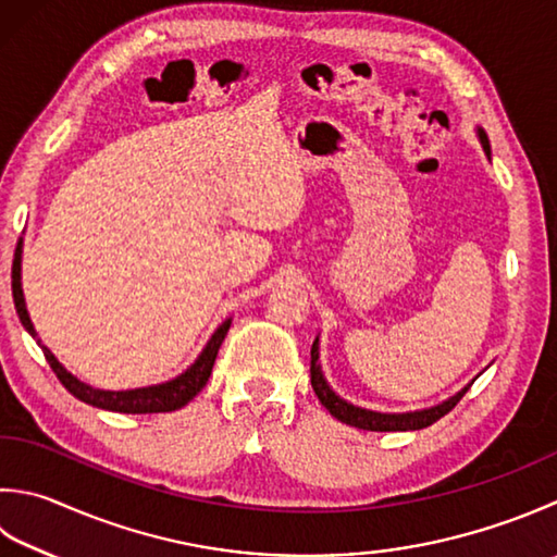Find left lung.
I'll use <instances>...</instances> for the list:
<instances>
[{
  "mask_svg": "<svg viewBox=\"0 0 557 557\" xmlns=\"http://www.w3.org/2000/svg\"><path fill=\"white\" fill-rule=\"evenodd\" d=\"M480 143L485 152L490 154V140L487 135L480 131ZM320 349H318V339L312 342V349H310V383H312V391L318 395V400L330 409L332 417H337L339 422L356 426V429H363V432H414V429H424L429 424H434L436 419H442L444 414H448L450 409H454L460 397L468 393V387H463L458 395L448 397L446 403L436 405V407H429V409H419V412H407V414H381V412H371V409H361V407H354L346 400H342L339 395L332 393V387L324 383L322 371H320Z\"/></svg>",
  "mask_w": 557,
  "mask_h": 557,
  "instance_id": "1",
  "label": "left lung"
}]
</instances>
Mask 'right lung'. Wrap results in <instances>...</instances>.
Wrapping results in <instances>:
<instances>
[{
	"label": "right lung",
	"mask_w": 557,
	"mask_h": 557,
	"mask_svg": "<svg viewBox=\"0 0 557 557\" xmlns=\"http://www.w3.org/2000/svg\"><path fill=\"white\" fill-rule=\"evenodd\" d=\"M12 296H14V306H16L21 324L28 330L30 337L38 339V334L34 330V324H30V318L26 312L24 290H21V239L16 245V255H14V264H12ZM227 330H230V320H225L213 332L211 342L206 344V349L201 351V356H198L191 369H186L180 377H174V381L162 383V385H152V387H138V391H121V393L97 391V387H89L87 383H79L75 375L62 369L55 356L48 351V346H40V349H44L46 361L50 363L52 373L58 375V381L65 385L67 391L77 397V400L94 405V407H101V409H109V412L154 414V412H174V409H180L186 403H191L194 397L203 391L208 377H211L218 349H220V344H223ZM38 344H40V339H38Z\"/></svg>",
	"instance_id": "1"
}]
</instances>
